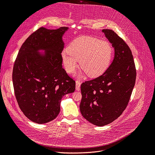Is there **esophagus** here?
<instances>
[{"label":"esophagus","instance_id":"obj_1","mask_svg":"<svg viewBox=\"0 0 155 155\" xmlns=\"http://www.w3.org/2000/svg\"><path fill=\"white\" fill-rule=\"evenodd\" d=\"M80 85H81V83H80V82L78 81V80H77V81H76V90L77 91H79L80 90Z\"/></svg>","mask_w":155,"mask_h":155}]
</instances>
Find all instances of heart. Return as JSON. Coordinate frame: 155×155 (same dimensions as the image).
<instances>
[{
    "mask_svg": "<svg viewBox=\"0 0 155 155\" xmlns=\"http://www.w3.org/2000/svg\"><path fill=\"white\" fill-rule=\"evenodd\" d=\"M113 50L110 42L87 36L75 39L61 54L65 70L72 73L78 67L80 61L81 68L91 77L104 73L111 64Z\"/></svg>",
    "mask_w": 155,
    "mask_h": 155,
    "instance_id": "heart-1",
    "label": "heart"
}]
</instances>
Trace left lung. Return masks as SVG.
<instances>
[{"label": "left lung", "mask_w": 155, "mask_h": 155, "mask_svg": "<svg viewBox=\"0 0 155 155\" xmlns=\"http://www.w3.org/2000/svg\"><path fill=\"white\" fill-rule=\"evenodd\" d=\"M102 31L112 44L115 57L100 77L81 85L80 110L94 125L101 127L118 118L129 103L136 82V70L129 47L115 32Z\"/></svg>", "instance_id": "8db88e82"}]
</instances>
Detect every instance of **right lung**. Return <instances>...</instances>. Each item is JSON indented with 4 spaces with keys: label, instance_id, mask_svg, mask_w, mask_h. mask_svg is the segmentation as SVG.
Segmentation results:
<instances>
[{
    "label": "right lung",
    "instance_id": "right-lung-1",
    "mask_svg": "<svg viewBox=\"0 0 155 155\" xmlns=\"http://www.w3.org/2000/svg\"><path fill=\"white\" fill-rule=\"evenodd\" d=\"M68 27L40 28L21 45L15 62L12 82L18 105L32 122L55 119L65 94L75 90V82L62 66L63 36Z\"/></svg>",
    "mask_w": 155,
    "mask_h": 155
}]
</instances>
